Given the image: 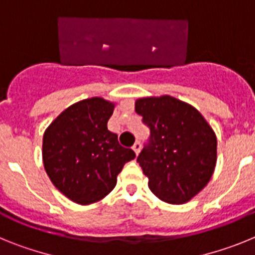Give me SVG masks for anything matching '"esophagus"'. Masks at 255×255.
Wrapping results in <instances>:
<instances>
[{
  "label": "esophagus",
  "mask_w": 255,
  "mask_h": 255,
  "mask_svg": "<svg viewBox=\"0 0 255 255\" xmlns=\"http://www.w3.org/2000/svg\"><path fill=\"white\" fill-rule=\"evenodd\" d=\"M140 148H141V143L139 140H136L134 143V145H132V149H134V152L138 154L139 152H140Z\"/></svg>",
  "instance_id": "esophagus-1"
}]
</instances>
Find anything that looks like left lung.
<instances>
[{
  "instance_id": "8db88e82",
  "label": "left lung",
  "mask_w": 255,
  "mask_h": 255,
  "mask_svg": "<svg viewBox=\"0 0 255 255\" xmlns=\"http://www.w3.org/2000/svg\"><path fill=\"white\" fill-rule=\"evenodd\" d=\"M135 111L150 130L136 158L150 191L166 203H186L215 171V132L198 110L170 96L138 100Z\"/></svg>"
}]
</instances>
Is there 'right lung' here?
I'll use <instances>...</instances> for the list:
<instances>
[{
	"label": "right lung",
	"instance_id": "add662e5",
	"mask_svg": "<svg viewBox=\"0 0 255 255\" xmlns=\"http://www.w3.org/2000/svg\"><path fill=\"white\" fill-rule=\"evenodd\" d=\"M114 103L93 97L67 107L43 135V163L52 184L70 200L92 204L116 185L134 150L107 129Z\"/></svg>",
	"mask_w": 255,
	"mask_h": 255
}]
</instances>
